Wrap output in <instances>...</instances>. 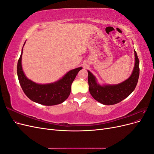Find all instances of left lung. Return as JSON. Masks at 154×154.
<instances>
[{
    "label": "left lung",
    "mask_w": 154,
    "mask_h": 154,
    "mask_svg": "<svg viewBox=\"0 0 154 154\" xmlns=\"http://www.w3.org/2000/svg\"><path fill=\"white\" fill-rule=\"evenodd\" d=\"M135 64L130 76L122 83L116 85H101L97 83L96 77L88 71V83L91 96L100 103L111 105L119 103L134 91L139 76V61L134 50Z\"/></svg>",
    "instance_id": "obj_1"
}]
</instances>
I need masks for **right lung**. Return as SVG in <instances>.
I'll return each instance as SVG.
<instances>
[{"label":"right lung","instance_id":"1","mask_svg":"<svg viewBox=\"0 0 154 154\" xmlns=\"http://www.w3.org/2000/svg\"><path fill=\"white\" fill-rule=\"evenodd\" d=\"M22 52L23 48L17 63V75L25 94L32 101L47 106L60 104L66 101L71 93L72 83L82 67L71 70L57 82L38 84L29 80L24 74L22 67Z\"/></svg>","mask_w":154,"mask_h":154}]
</instances>
